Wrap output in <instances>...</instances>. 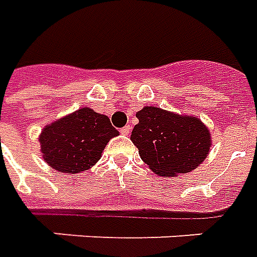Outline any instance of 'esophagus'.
I'll use <instances>...</instances> for the list:
<instances>
[{
    "label": "esophagus",
    "mask_w": 257,
    "mask_h": 257,
    "mask_svg": "<svg viewBox=\"0 0 257 257\" xmlns=\"http://www.w3.org/2000/svg\"><path fill=\"white\" fill-rule=\"evenodd\" d=\"M130 132H132V127H130V125H124V127L120 130V133H121L123 136H128V134H130Z\"/></svg>",
    "instance_id": "1"
}]
</instances>
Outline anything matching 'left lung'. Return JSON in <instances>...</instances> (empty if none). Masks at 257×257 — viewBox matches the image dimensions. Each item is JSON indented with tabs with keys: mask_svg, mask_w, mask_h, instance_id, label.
Instances as JSON below:
<instances>
[{
	"mask_svg": "<svg viewBox=\"0 0 257 257\" xmlns=\"http://www.w3.org/2000/svg\"><path fill=\"white\" fill-rule=\"evenodd\" d=\"M130 140L147 166L158 176L174 177L190 173L207 158L212 134L196 116L144 106L136 113Z\"/></svg>",
	"mask_w": 257,
	"mask_h": 257,
	"instance_id": "8db88e82",
	"label": "left lung"
}]
</instances>
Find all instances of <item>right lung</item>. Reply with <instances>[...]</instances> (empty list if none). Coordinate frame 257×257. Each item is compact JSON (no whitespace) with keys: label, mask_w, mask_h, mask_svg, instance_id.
Listing matches in <instances>:
<instances>
[{"label":"right lung","mask_w":257,"mask_h":257,"mask_svg":"<svg viewBox=\"0 0 257 257\" xmlns=\"http://www.w3.org/2000/svg\"><path fill=\"white\" fill-rule=\"evenodd\" d=\"M116 136L119 132L106 114L85 106L45 125L38 143L44 161L54 170L76 174L94 166Z\"/></svg>","instance_id":"obj_1"}]
</instances>
